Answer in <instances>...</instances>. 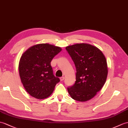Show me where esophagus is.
<instances>
[{
	"instance_id": "1",
	"label": "esophagus",
	"mask_w": 128,
	"mask_h": 128,
	"mask_svg": "<svg viewBox=\"0 0 128 128\" xmlns=\"http://www.w3.org/2000/svg\"><path fill=\"white\" fill-rule=\"evenodd\" d=\"M64 78H64V77H61V78H60V81H63V80H64Z\"/></svg>"
}]
</instances>
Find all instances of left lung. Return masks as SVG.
Masks as SVG:
<instances>
[{
	"label": "left lung",
	"instance_id": "8db88e82",
	"mask_svg": "<svg viewBox=\"0 0 128 128\" xmlns=\"http://www.w3.org/2000/svg\"><path fill=\"white\" fill-rule=\"evenodd\" d=\"M75 64L76 81L68 88L73 99L87 102L92 99L105 84L108 65L102 52L88 44H76L65 48Z\"/></svg>",
	"mask_w": 128,
	"mask_h": 128
}]
</instances>
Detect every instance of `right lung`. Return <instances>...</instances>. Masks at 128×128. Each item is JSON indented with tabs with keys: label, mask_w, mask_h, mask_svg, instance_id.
Instances as JSON below:
<instances>
[{
	"label": "right lung",
	"mask_w": 128,
	"mask_h": 128,
	"mask_svg": "<svg viewBox=\"0 0 128 128\" xmlns=\"http://www.w3.org/2000/svg\"><path fill=\"white\" fill-rule=\"evenodd\" d=\"M62 50L60 47L48 44H35L20 57L18 70L25 90L38 99L48 97L60 81L53 75L50 65L52 59Z\"/></svg>",
	"instance_id": "obj_1"
}]
</instances>
